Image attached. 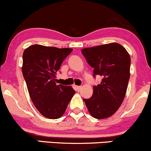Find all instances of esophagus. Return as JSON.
Returning <instances> with one entry per match:
<instances>
[{"mask_svg":"<svg viewBox=\"0 0 151 151\" xmlns=\"http://www.w3.org/2000/svg\"><path fill=\"white\" fill-rule=\"evenodd\" d=\"M76 88H77V91H80V90L81 89V86H76Z\"/></svg>","mask_w":151,"mask_h":151,"instance_id":"esophagus-1","label":"esophagus"}]
</instances>
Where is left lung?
I'll return each instance as SVG.
<instances>
[{"mask_svg": "<svg viewBox=\"0 0 151 151\" xmlns=\"http://www.w3.org/2000/svg\"><path fill=\"white\" fill-rule=\"evenodd\" d=\"M81 53L93 68V77H103L100 84L93 86L92 96L83 99L88 111L95 119L111 116L125 97L130 78L129 54L116 42L84 48Z\"/></svg>", "mask_w": 151, "mask_h": 151, "instance_id": "obj_1", "label": "left lung"}]
</instances>
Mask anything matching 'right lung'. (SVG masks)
I'll list each match as a JSON object with an SVG mask.
<instances>
[{
  "label": "right lung",
  "mask_w": 151,
  "mask_h": 151,
  "mask_svg": "<svg viewBox=\"0 0 151 151\" xmlns=\"http://www.w3.org/2000/svg\"><path fill=\"white\" fill-rule=\"evenodd\" d=\"M72 51L70 48L33 45L22 55V72L31 100L48 119L61 117L75 93L72 86L55 82L57 72Z\"/></svg>",
  "instance_id": "obj_1"
}]
</instances>
